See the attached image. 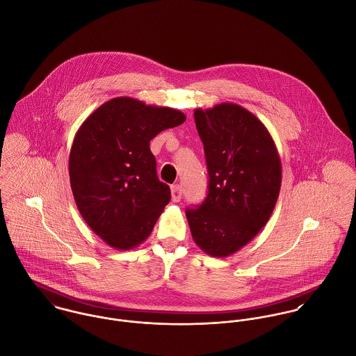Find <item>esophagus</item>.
I'll list each match as a JSON object with an SVG mask.
<instances>
[{
  "instance_id": "1",
  "label": "esophagus",
  "mask_w": 356,
  "mask_h": 356,
  "mask_svg": "<svg viewBox=\"0 0 356 356\" xmlns=\"http://www.w3.org/2000/svg\"><path fill=\"white\" fill-rule=\"evenodd\" d=\"M170 191H172L173 202H180V200H181V187L179 184H175V186H172Z\"/></svg>"
}]
</instances>
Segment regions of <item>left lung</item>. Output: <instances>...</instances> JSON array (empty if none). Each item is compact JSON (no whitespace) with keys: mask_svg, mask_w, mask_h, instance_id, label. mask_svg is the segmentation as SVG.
<instances>
[{"mask_svg":"<svg viewBox=\"0 0 356 356\" xmlns=\"http://www.w3.org/2000/svg\"><path fill=\"white\" fill-rule=\"evenodd\" d=\"M194 118L204 143L209 193L186 216L200 249L227 257L270 220L281 191V158L264 124L239 104L197 108Z\"/></svg>","mask_w":356,"mask_h":356,"instance_id":"obj_1","label":"left lung"}]
</instances>
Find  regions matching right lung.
I'll return each instance as SVG.
<instances>
[{
  "mask_svg": "<svg viewBox=\"0 0 356 356\" xmlns=\"http://www.w3.org/2000/svg\"><path fill=\"white\" fill-rule=\"evenodd\" d=\"M184 121L179 110L124 96L102 104L76 131L69 159L74 201L111 248L139 246L169 204L170 188L156 176L149 140Z\"/></svg>",
  "mask_w": 356,
  "mask_h": 356,
  "instance_id": "obj_1",
  "label": "right lung"
}]
</instances>
